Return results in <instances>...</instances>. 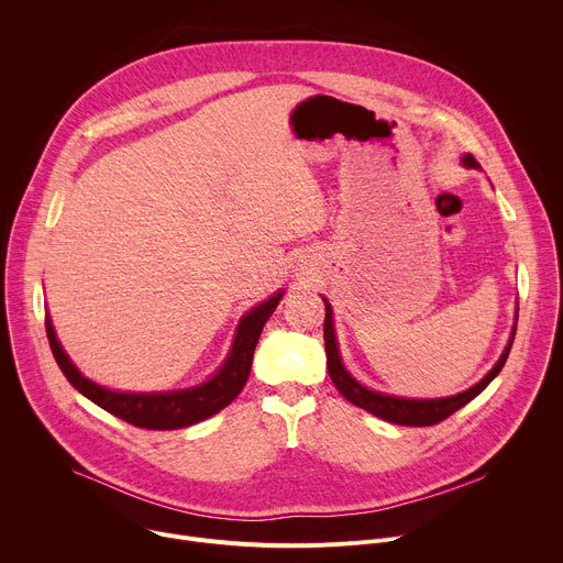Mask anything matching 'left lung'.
Wrapping results in <instances>:
<instances>
[{"label": "left lung", "instance_id": "left-lung-1", "mask_svg": "<svg viewBox=\"0 0 563 563\" xmlns=\"http://www.w3.org/2000/svg\"><path fill=\"white\" fill-rule=\"evenodd\" d=\"M463 167L470 169H478V163L474 159L472 153L463 155ZM325 300V325H323V336H325V352H328V372L332 376V383L336 385V389L354 404L356 408L367 410L369 415L396 423V426H415V428H426V426H434L441 423L443 419H448L450 415H454L456 410H461L465 404H470L472 398H476L481 391H484L490 380L501 372V367L508 361L512 341H515V332L517 325L512 328L510 341L501 354V358L497 361V365L481 378L476 385H472L470 389L454 394V396H445V398H404V396H389V394H380L374 389H367L365 385H361L343 365L341 354H339V345H336V334H334V318H332V307Z\"/></svg>", "mask_w": 563, "mask_h": 563}]
</instances>
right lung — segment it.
I'll list each match as a JSON object with an SVG mask.
<instances>
[{"instance_id":"obj_1","label":"right lung","mask_w":563,"mask_h":563,"mask_svg":"<svg viewBox=\"0 0 563 563\" xmlns=\"http://www.w3.org/2000/svg\"><path fill=\"white\" fill-rule=\"evenodd\" d=\"M283 291L274 294L269 300L261 302L258 307L250 309L243 320H240L231 352L222 367L202 385L176 389V391H115L107 389L87 376L79 374V369L70 363L66 352L62 350L51 316H46V336L51 343V352L68 378V383L82 391L87 398H91L96 406L107 410L109 415L146 430H178L189 428L194 423H200L213 415H218L222 408H227L231 400L245 387L254 350L261 339V332L267 323V318L274 313L276 305L280 302Z\"/></svg>"}]
</instances>
